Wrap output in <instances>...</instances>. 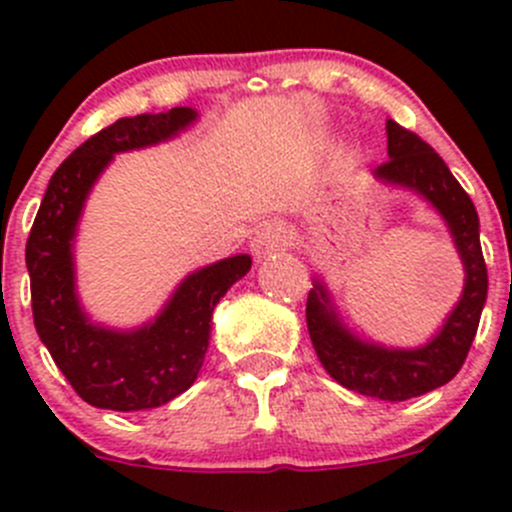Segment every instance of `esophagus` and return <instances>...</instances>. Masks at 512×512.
<instances>
[{"mask_svg": "<svg viewBox=\"0 0 512 512\" xmlns=\"http://www.w3.org/2000/svg\"><path fill=\"white\" fill-rule=\"evenodd\" d=\"M250 247H252V255H255L257 260H270V257L280 255V252L287 250L289 235L280 223H267L255 232Z\"/></svg>", "mask_w": 512, "mask_h": 512, "instance_id": "34e87169", "label": "esophagus"}]
</instances>
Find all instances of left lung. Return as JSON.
<instances>
[{
	"instance_id": "8db88e82",
	"label": "left lung",
	"mask_w": 512,
	"mask_h": 512,
	"mask_svg": "<svg viewBox=\"0 0 512 512\" xmlns=\"http://www.w3.org/2000/svg\"><path fill=\"white\" fill-rule=\"evenodd\" d=\"M386 136L389 160L374 168V178L421 195L446 220L466 270L461 299L431 342L394 349L356 337L339 317L329 289L314 277L307 297V329L322 366L344 389L381 401H406L448 384L461 371L488 297V270L476 205L443 158L396 121H386Z\"/></svg>"
}]
</instances>
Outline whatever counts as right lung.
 I'll use <instances>...</instances> for the list:
<instances>
[{"label": "right lung", "mask_w": 512, "mask_h": 512, "mask_svg": "<svg viewBox=\"0 0 512 512\" xmlns=\"http://www.w3.org/2000/svg\"><path fill=\"white\" fill-rule=\"evenodd\" d=\"M198 111L118 118L81 143L51 175L27 240L34 327L76 394L96 409L143 411L168 404L198 379L210 342L215 304L250 272L252 257L235 255L190 272L156 319L136 329L91 322L76 292L74 240L86 198L116 153L178 136Z\"/></svg>", "instance_id": "obj_1"}]
</instances>
